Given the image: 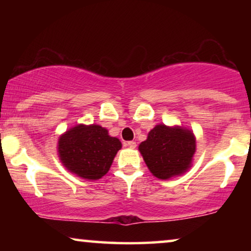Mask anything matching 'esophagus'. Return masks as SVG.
Instances as JSON below:
<instances>
[{"label":"esophagus","instance_id":"obj_1","mask_svg":"<svg viewBox=\"0 0 251 251\" xmlns=\"http://www.w3.org/2000/svg\"><path fill=\"white\" fill-rule=\"evenodd\" d=\"M126 145H128L130 149H136L137 144H136V142H128L126 143Z\"/></svg>","mask_w":251,"mask_h":251}]
</instances>
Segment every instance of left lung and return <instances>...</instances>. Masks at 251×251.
<instances>
[{
	"label": "left lung",
	"instance_id": "left-lung-1",
	"mask_svg": "<svg viewBox=\"0 0 251 251\" xmlns=\"http://www.w3.org/2000/svg\"><path fill=\"white\" fill-rule=\"evenodd\" d=\"M195 147V137L191 130L157 125L138 149L151 173L159 179H169L186 173Z\"/></svg>",
	"mask_w": 251,
	"mask_h": 251
}]
</instances>
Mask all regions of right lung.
<instances>
[{
    "label": "right lung",
    "mask_w": 251,
    "mask_h": 251,
    "mask_svg": "<svg viewBox=\"0 0 251 251\" xmlns=\"http://www.w3.org/2000/svg\"><path fill=\"white\" fill-rule=\"evenodd\" d=\"M121 147V142L109 136L107 129L98 125H77L59 137L58 155L71 173L97 180L107 174Z\"/></svg>",
    "instance_id": "obj_1"
}]
</instances>
